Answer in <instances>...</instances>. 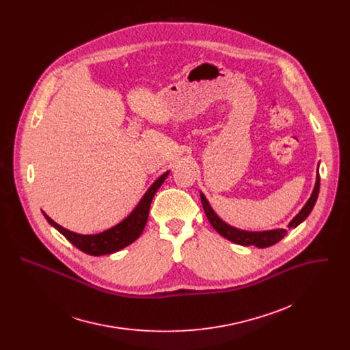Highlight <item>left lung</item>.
I'll return each mask as SVG.
<instances>
[{
    "label": "left lung",
    "mask_w": 350,
    "mask_h": 350,
    "mask_svg": "<svg viewBox=\"0 0 350 350\" xmlns=\"http://www.w3.org/2000/svg\"><path fill=\"white\" fill-rule=\"evenodd\" d=\"M319 194V172L317 174V182L312 190L311 197L306 202V204L301 207L299 213L293 218V221L288 224V228H297L299 224H301L308 214L311 213L317 198ZM200 200H202V206L204 210V214L208 219V222L211 224V226L226 240L239 244V245H244V247H250L254 245L257 248H268L276 243H279L282 239H284V236L287 234L286 229H273V230H264V232H248V230H241L237 229L234 226H230L229 224H226L225 221H222L215 211L213 210V207L210 206V203L206 200V197L200 193Z\"/></svg>",
    "instance_id": "8db88e82"
}]
</instances>
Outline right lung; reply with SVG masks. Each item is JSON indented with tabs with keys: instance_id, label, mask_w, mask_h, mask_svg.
I'll list each match as a JSON object with an SVG mask.
<instances>
[{
	"instance_id": "1",
	"label": "right lung",
	"mask_w": 350,
	"mask_h": 350,
	"mask_svg": "<svg viewBox=\"0 0 350 350\" xmlns=\"http://www.w3.org/2000/svg\"><path fill=\"white\" fill-rule=\"evenodd\" d=\"M170 171H165L161 176H159L153 185L148 189V191L143 196V198L137 203V206L133 208V211L122 219L120 224L114 225L113 228L103 230L98 234H79L74 233L59 224H56L53 219L43 211L46 219L51 225L59 230L72 245L88 254L92 256H102V254H110L114 252L131 245L133 241H136L147 224L148 214H150V202L153 200L156 191L163 185L165 178L168 176Z\"/></svg>"
}]
</instances>
